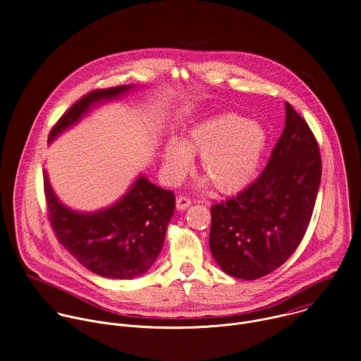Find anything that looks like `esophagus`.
<instances>
[{
	"mask_svg": "<svg viewBox=\"0 0 361 361\" xmlns=\"http://www.w3.org/2000/svg\"><path fill=\"white\" fill-rule=\"evenodd\" d=\"M176 205H177L178 210H185L191 205V200L185 195H178L177 200H176Z\"/></svg>",
	"mask_w": 361,
	"mask_h": 361,
	"instance_id": "obj_1",
	"label": "esophagus"
}]
</instances>
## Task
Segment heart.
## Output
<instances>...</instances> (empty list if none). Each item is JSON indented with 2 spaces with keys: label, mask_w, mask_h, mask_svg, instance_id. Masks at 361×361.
I'll return each instance as SVG.
<instances>
[{
  "label": "heart",
  "mask_w": 361,
  "mask_h": 361,
  "mask_svg": "<svg viewBox=\"0 0 361 361\" xmlns=\"http://www.w3.org/2000/svg\"><path fill=\"white\" fill-rule=\"evenodd\" d=\"M267 144L269 134L259 121L231 113L214 116L190 128L183 141H167L164 170L176 181L191 166V156H200L198 167L207 181L221 194H235L254 180Z\"/></svg>",
  "instance_id": "1"
}]
</instances>
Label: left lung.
Wrapping results in <instances>:
<instances>
[{"label":"left lung","mask_w":361,"mask_h":361,"mask_svg":"<svg viewBox=\"0 0 361 361\" xmlns=\"http://www.w3.org/2000/svg\"><path fill=\"white\" fill-rule=\"evenodd\" d=\"M320 180L317 140L286 102V126L263 173L212 207L209 241L221 270L255 280L284 264L310 224Z\"/></svg>","instance_id":"8db88e82"}]
</instances>
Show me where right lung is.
<instances>
[{
    "label": "right lung",
    "mask_w": 361,
    "mask_h": 361,
    "mask_svg": "<svg viewBox=\"0 0 361 361\" xmlns=\"http://www.w3.org/2000/svg\"><path fill=\"white\" fill-rule=\"evenodd\" d=\"M133 85L94 90L80 98L53 127V141L98 102L118 98ZM48 220L57 240L90 271L107 279H134L144 274L163 248L174 214L176 195L140 176L111 207L95 213L74 212L57 198L44 171Z\"/></svg>",
    "instance_id": "right-lung-1"
}]
</instances>
